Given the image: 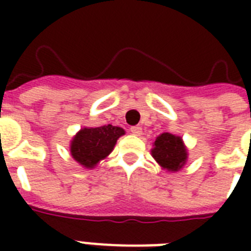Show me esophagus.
Segmentation results:
<instances>
[{
	"mask_svg": "<svg viewBox=\"0 0 251 251\" xmlns=\"http://www.w3.org/2000/svg\"><path fill=\"white\" fill-rule=\"evenodd\" d=\"M130 131H131V134L133 135H137V137H139L142 134V127L141 126H133V127H130Z\"/></svg>",
	"mask_w": 251,
	"mask_h": 251,
	"instance_id": "1",
	"label": "esophagus"
}]
</instances>
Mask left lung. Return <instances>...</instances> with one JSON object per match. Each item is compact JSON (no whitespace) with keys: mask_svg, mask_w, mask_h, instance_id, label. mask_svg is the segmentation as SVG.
<instances>
[{"mask_svg":"<svg viewBox=\"0 0 251 251\" xmlns=\"http://www.w3.org/2000/svg\"><path fill=\"white\" fill-rule=\"evenodd\" d=\"M151 153L157 164L169 172H178L187 160L186 147L181 137L171 133H163L156 137Z\"/></svg>","mask_w":251,"mask_h":251,"instance_id":"obj_1","label":"left lung"}]
</instances>
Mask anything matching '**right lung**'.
I'll return each instance as SVG.
<instances>
[{"instance_id": "1", "label": "right lung", "mask_w": 251, "mask_h": 251, "mask_svg": "<svg viewBox=\"0 0 251 251\" xmlns=\"http://www.w3.org/2000/svg\"><path fill=\"white\" fill-rule=\"evenodd\" d=\"M124 134L125 130L113 125L84 127L73 138L70 145L73 159L82 167L94 168L113 151L116 142Z\"/></svg>"}]
</instances>
